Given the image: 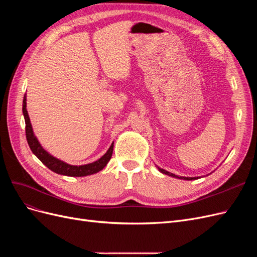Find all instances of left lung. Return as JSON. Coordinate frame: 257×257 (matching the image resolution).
<instances>
[{"label":"left lung","instance_id":"obj_1","mask_svg":"<svg viewBox=\"0 0 257 257\" xmlns=\"http://www.w3.org/2000/svg\"><path fill=\"white\" fill-rule=\"evenodd\" d=\"M157 167L159 169V172H161L162 174H165V175H168L170 177H174V178H177V179H183V180H196V179H198V177H181V176H176L175 174L169 173V172H167V170H165V169L160 168L159 166H157Z\"/></svg>","mask_w":257,"mask_h":257}]
</instances>
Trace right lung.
Returning <instances> with one entry per match:
<instances>
[{
    "instance_id": "right-lung-1",
    "label": "right lung",
    "mask_w": 257,
    "mask_h": 257,
    "mask_svg": "<svg viewBox=\"0 0 257 257\" xmlns=\"http://www.w3.org/2000/svg\"><path fill=\"white\" fill-rule=\"evenodd\" d=\"M22 112L23 116H25L26 121V135H27V141L29 144L30 149L32 150L33 154H35L37 159L40 160L45 166H47L53 173L68 176V177H84L98 173L99 170H102L107 163L109 162L112 155L113 150V143L109 147V149L103 155L102 158L98 159L97 161L89 163V164L85 165H71L67 164V163L61 161L57 158L52 157V155L46 151L42 145L38 142L37 137L34 135V132L32 128V124L30 121V116L28 114L27 110V95L23 97V103H22Z\"/></svg>"
}]
</instances>
